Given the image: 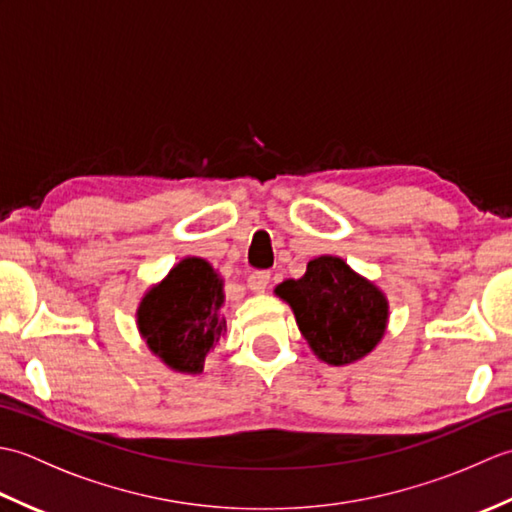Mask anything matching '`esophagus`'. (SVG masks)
I'll use <instances>...</instances> for the list:
<instances>
[{"mask_svg":"<svg viewBox=\"0 0 512 512\" xmlns=\"http://www.w3.org/2000/svg\"><path fill=\"white\" fill-rule=\"evenodd\" d=\"M270 284V273H253L248 277V290L255 292V295H262Z\"/></svg>","mask_w":512,"mask_h":512,"instance_id":"1","label":"esophagus"}]
</instances>
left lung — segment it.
Masks as SVG:
<instances>
[{
	"instance_id": "1",
	"label": "left lung",
	"mask_w": 512,
	"mask_h": 512,
	"mask_svg": "<svg viewBox=\"0 0 512 512\" xmlns=\"http://www.w3.org/2000/svg\"><path fill=\"white\" fill-rule=\"evenodd\" d=\"M275 295L290 306L314 356L334 367L372 354L387 332L385 292L341 257L310 259L306 275L281 281Z\"/></svg>"
}]
</instances>
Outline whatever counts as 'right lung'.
<instances>
[{"instance_id": "add662e5", "label": "right lung", "mask_w": 512, "mask_h": 512, "mask_svg": "<svg viewBox=\"0 0 512 512\" xmlns=\"http://www.w3.org/2000/svg\"><path fill=\"white\" fill-rule=\"evenodd\" d=\"M224 279L202 257H184L151 286L136 310L149 352L178 374L198 376L226 334Z\"/></svg>"}]
</instances>
